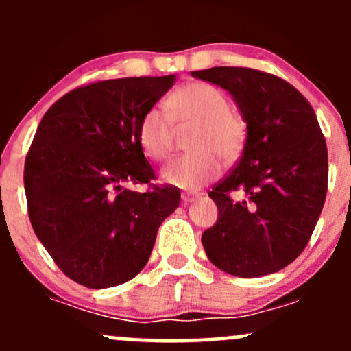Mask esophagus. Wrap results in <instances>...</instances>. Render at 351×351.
Wrapping results in <instances>:
<instances>
[{"label": "esophagus", "mask_w": 351, "mask_h": 351, "mask_svg": "<svg viewBox=\"0 0 351 351\" xmlns=\"http://www.w3.org/2000/svg\"><path fill=\"white\" fill-rule=\"evenodd\" d=\"M198 198H199L198 193H183V195H181V201H183L184 204L193 203V201H196Z\"/></svg>", "instance_id": "esophagus-1"}]
</instances>
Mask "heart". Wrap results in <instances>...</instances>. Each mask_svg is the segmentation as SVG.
Segmentation results:
<instances>
[{"instance_id":"heart-1","label":"heart","mask_w":351,"mask_h":351,"mask_svg":"<svg viewBox=\"0 0 351 351\" xmlns=\"http://www.w3.org/2000/svg\"><path fill=\"white\" fill-rule=\"evenodd\" d=\"M167 110L152 107L138 125V143L148 158L162 162L170 155L175 122L181 128L195 127L189 138L191 155L178 156L160 171L162 181L181 189H198L221 173V158L231 162L244 142V123L229 112L226 95L215 86L189 82L176 88Z\"/></svg>"}]
</instances>
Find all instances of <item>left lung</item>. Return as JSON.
Segmentation results:
<instances>
[{
    "label": "left lung",
    "instance_id": "8db88e82",
    "mask_svg": "<svg viewBox=\"0 0 351 351\" xmlns=\"http://www.w3.org/2000/svg\"><path fill=\"white\" fill-rule=\"evenodd\" d=\"M191 75L228 90L247 125L239 163L209 191L219 215L201 236L208 259L236 277L280 271L305 249L327 196L328 153L315 112L267 72L211 67ZM232 191L243 198L231 199Z\"/></svg>",
    "mask_w": 351,
    "mask_h": 351
}]
</instances>
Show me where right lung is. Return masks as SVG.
<instances>
[{"label": "right lung", "mask_w": 351, "mask_h": 351, "mask_svg": "<svg viewBox=\"0 0 351 351\" xmlns=\"http://www.w3.org/2000/svg\"><path fill=\"white\" fill-rule=\"evenodd\" d=\"M175 77L74 88L39 123L24 163L29 219L60 271L80 285L107 289L134 279L148 263L160 224L178 208V188L125 186L155 178L138 125Z\"/></svg>", "instance_id": "right-lung-1"}]
</instances>
